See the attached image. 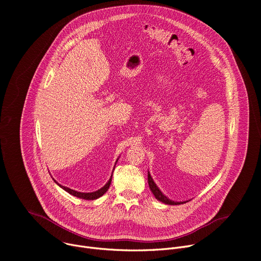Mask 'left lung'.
<instances>
[{
  "mask_svg": "<svg viewBox=\"0 0 261 261\" xmlns=\"http://www.w3.org/2000/svg\"><path fill=\"white\" fill-rule=\"evenodd\" d=\"M147 181H148V186H150V189L152 191V193L155 195L156 199H158L159 201L165 203V204H170V205H176V204H182V203H186L188 202L189 200H186V201H173L171 199H169L168 197H166L162 192L161 190L158 188V186L155 184L154 179L152 178L151 176V173L147 171Z\"/></svg>",
  "mask_w": 261,
  "mask_h": 261,
  "instance_id": "left-lung-1",
  "label": "left lung"
}]
</instances>
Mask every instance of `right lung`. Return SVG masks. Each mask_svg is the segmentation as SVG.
<instances>
[{"instance_id": "right-lung-1", "label": "right lung", "mask_w": 261, "mask_h": 261, "mask_svg": "<svg viewBox=\"0 0 261 261\" xmlns=\"http://www.w3.org/2000/svg\"><path fill=\"white\" fill-rule=\"evenodd\" d=\"M118 160H119V158L117 159V162H118ZM116 162V163H117ZM116 166V165H115ZM115 169V168H114ZM114 172V171H113ZM111 178H113V174H111V176H110V178H109V180L103 186V187L101 188V189H99V190H97V191H95V192H89V193H84V192H79V191H75V190H73V189H70V188H68V187H65V186H62L61 184H59L57 180H55V182L58 185V186H60V187L63 189V190H65L66 192H68L69 194H71V195H73V196H76V197H79V198H83V199H86V200H94V199H97V198H99V197H101L107 190H108V188H109V186H110V184H111Z\"/></svg>"}]
</instances>
